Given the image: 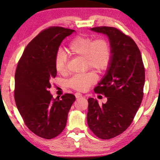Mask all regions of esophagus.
Returning <instances> with one entry per match:
<instances>
[{"mask_svg":"<svg viewBox=\"0 0 160 160\" xmlns=\"http://www.w3.org/2000/svg\"><path fill=\"white\" fill-rule=\"evenodd\" d=\"M75 97H76V99H79V98H81V97H82V94H81L80 93H79V92H77V93H75Z\"/></svg>","mask_w":160,"mask_h":160,"instance_id":"obj_1","label":"esophagus"}]
</instances>
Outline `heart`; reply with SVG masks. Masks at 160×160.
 Returning a JSON list of instances; mask_svg holds the SVG:
<instances>
[{
  "label": "heart",
  "mask_w": 160,
  "mask_h": 160,
  "mask_svg": "<svg viewBox=\"0 0 160 160\" xmlns=\"http://www.w3.org/2000/svg\"><path fill=\"white\" fill-rule=\"evenodd\" d=\"M67 52L70 55L85 58L89 68L101 72L107 68L111 60L109 43L104 38L94 40L90 37H77L70 42ZM68 56L59 51L54 61L55 69L58 73L64 74L66 71ZM96 75L93 73L80 74L72 77L68 84L72 88L79 91H85L95 82Z\"/></svg>",
  "instance_id": "heart-1"
}]
</instances>
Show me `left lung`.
I'll return each mask as SVG.
<instances>
[{"label": "left lung", "instance_id": "obj_1", "mask_svg": "<svg viewBox=\"0 0 160 160\" xmlns=\"http://www.w3.org/2000/svg\"><path fill=\"white\" fill-rule=\"evenodd\" d=\"M91 31L107 35L111 60L107 72L94 90L104 94L107 102L99 106L88 99L87 121L94 134L110 139L126 131L141 104L145 85V68L138 46L118 29L98 27Z\"/></svg>", "mask_w": 160, "mask_h": 160}]
</instances>
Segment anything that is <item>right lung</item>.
<instances>
[{
  "label": "right lung",
  "instance_id": "add662e5",
  "mask_svg": "<svg viewBox=\"0 0 160 160\" xmlns=\"http://www.w3.org/2000/svg\"><path fill=\"white\" fill-rule=\"evenodd\" d=\"M72 32L73 29L59 27L40 32L26 47L16 68V106L28 128L45 139L53 138L63 131L75 100L72 94L53 99L48 91L50 80L57 74L54 61L59 47Z\"/></svg>",
  "mask_w": 160,
  "mask_h": 160
}]
</instances>
